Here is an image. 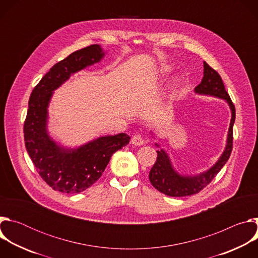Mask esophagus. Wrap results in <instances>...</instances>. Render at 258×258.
<instances>
[{
  "instance_id": "34e87169",
  "label": "esophagus",
  "mask_w": 258,
  "mask_h": 258,
  "mask_svg": "<svg viewBox=\"0 0 258 258\" xmlns=\"http://www.w3.org/2000/svg\"><path fill=\"white\" fill-rule=\"evenodd\" d=\"M131 143H132L133 145H136V146H141V145H144L145 141H144V139L142 138L141 135H136V136H134V137L132 138Z\"/></svg>"
}]
</instances>
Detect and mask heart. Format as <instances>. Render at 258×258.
<instances>
[{
    "label": "heart",
    "instance_id": "obj_1",
    "mask_svg": "<svg viewBox=\"0 0 258 258\" xmlns=\"http://www.w3.org/2000/svg\"><path fill=\"white\" fill-rule=\"evenodd\" d=\"M167 70H168L167 68H162V69H161V73H165Z\"/></svg>",
    "mask_w": 258,
    "mask_h": 258
}]
</instances>
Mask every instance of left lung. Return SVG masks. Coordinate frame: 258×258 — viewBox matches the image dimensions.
<instances>
[{"mask_svg":"<svg viewBox=\"0 0 258 258\" xmlns=\"http://www.w3.org/2000/svg\"><path fill=\"white\" fill-rule=\"evenodd\" d=\"M203 64L204 76L201 83L195 88V92L201 95H210L224 99L229 104L232 111V118L229 127L227 146L222 156H220V158L211 168L194 176H183L178 174L173 169L167 153L162 149L157 151V159L150 170L149 179L156 190L167 196L183 197L199 193L212 180L218 171L223 168L232 153L233 125L236 118L235 105L233 104L228 92L226 91L225 85L220 76L206 62ZM156 146H158V144H156Z\"/></svg>","mask_w":258,"mask_h":258,"instance_id":"8db88e82","label":"left lung"}]
</instances>
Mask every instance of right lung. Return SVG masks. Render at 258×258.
Instances as JSON below:
<instances>
[{
	"instance_id": "right-lung-1",
	"label": "right lung",
	"mask_w": 258,
	"mask_h": 258,
	"mask_svg": "<svg viewBox=\"0 0 258 258\" xmlns=\"http://www.w3.org/2000/svg\"><path fill=\"white\" fill-rule=\"evenodd\" d=\"M104 52L91 45L71 53L56 63L34 87L28 101L24 121V141L27 153L41 177L55 191L77 194L96 182L112 154L130 143L126 134L98 138L77 149H65L48 134V106L53 91L71 75L99 62Z\"/></svg>"
}]
</instances>
